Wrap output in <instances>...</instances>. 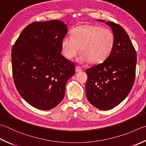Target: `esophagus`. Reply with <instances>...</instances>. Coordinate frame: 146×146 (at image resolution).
<instances>
[{"mask_svg":"<svg viewBox=\"0 0 146 146\" xmlns=\"http://www.w3.org/2000/svg\"><path fill=\"white\" fill-rule=\"evenodd\" d=\"M76 71L77 72H81V71H82L81 67H79V66H76Z\"/></svg>","mask_w":146,"mask_h":146,"instance_id":"1","label":"esophagus"}]
</instances>
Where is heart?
I'll list each match as a JSON object with an SVG mask.
<instances>
[{"label":"heart","instance_id":"heart-1","mask_svg":"<svg viewBox=\"0 0 146 146\" xmlns=\"http://www.w3.org/2000/svg\"><path fill=\"white\" fill-rule=\"evenodd\" d=\"M114 35L111 30L92 25H82L76 27L72 37L66 35L62 40V50L68 59L78 54L81 47L82 53L79 57L81 63L89 61L100 64L111 54L114 45Z\"/></svg>","mask_w":146,"mask_h":146}]
</instances>
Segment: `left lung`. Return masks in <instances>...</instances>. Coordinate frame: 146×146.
Wrapping results in <instances>:
<instances>
[{"label":"left lung","mask_w":146,"mask_h":146,"mask_svg":"<svg viewBox=\"0 0 146 146\" xmlns=\"http://www.w3.org/2000/svg\"><path fill=\"white\" fill-rule=\"evenodd\" d=\"M106 23L113 31V49L104 62L86 70V97L100 110L114 108L127 97L133 86L137 65L135 49L126 32L114 22Z\"/></svg>","instance_id":"left-lung-1"}]
</instances>
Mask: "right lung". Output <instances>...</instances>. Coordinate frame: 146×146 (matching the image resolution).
<instances>
[{
	"label": "right lung",
	"mask_w": 146,
	"mask_h": 146,
	"mask_svg": "<svg viewBox=\"0 0 146 146\" xmlns=\"http://www.w3.org/2000/svg\"><path fill=\"white\" fill-rule=\"evenodd\" d=\"M67 33L64 22H34L25 28L12 48L13 76L25 100L49 110L60 103L68 79L75 74L74 62L61 54Z\"/></svg>",
	"instance_id": "add662e5"
}]
</instances>
